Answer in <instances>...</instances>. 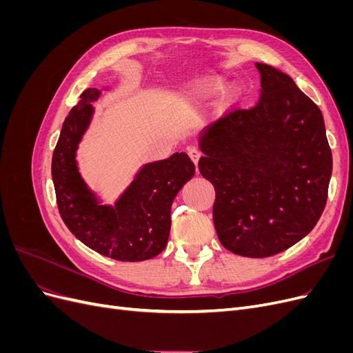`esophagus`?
<instances>
[{"mask_svg":"<svg viewBox=\"0 0 353 353\" xmlns=\"http://www.w3.org/2000/svg\"><path fill=\"white\" fill-rule=\"evenodd\" d=\"M188 156H190L191 160H193V162L197 165L200 157H201V152L199 150L197 147H190V148H188Z\"/></svg>","mask_w":353,"mask_h":353,"instance_id":"34e87169","label":"esophagus"}]
</instances>
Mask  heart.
I'll use <instances>...</instances> for the list:
<instances>
[{
	"label": "heart",
	"instance_id": "b5f03b06",
	"mask_svg": "<svg viewBox=\"0 0 353 353\" xmlns=\"http://www.w3.org/2000/svg\"><path fill=\"white\" fill-rule=\"evenodd\" d=\"M222 88H223V82L219 78H208L205 81H200L196 83L193 95L196 99H206V97H210V95L221 92Z\"/></svg>",
	"mask_w": 353,
	"mask_h": 353
}]
</instances>
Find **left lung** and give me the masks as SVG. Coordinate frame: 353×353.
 I'll list each match as a JSON object with an SVG mask.
<instances>
[{
	"label": "left lung",
	"instance_id": "obj_1",
	"mask_svg": "<svg viewBox=\"0 0 353 353\" xmlns=\"http://www.w3.org/2000/svg\"><path fill=\"white\" fill-rule=\"evenodd\" d=\"M254 65L262 87L258 103L203 130L199 169L215 187L213 223L223 248L266 258L316 225L333 157L318 105L284 72Z\"/></svg>",
	"mask_w": 353,
	"mask_h": 353
}]
</instances>
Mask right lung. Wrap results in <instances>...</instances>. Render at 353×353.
Listing matches in <instances>:
<instances>
[{
	"label": "right lung",
	"instance_id": "1",
	"mask_svg": "<svg viewBox=\"0 0 353 353\" xmlns=\"http://www.w3.org/2000/svg\"><path fill=\"white\" fill-rule=\"evenodd\" d=\"M101 90L81 94L63 123L52 153L51 175L61 219L90 249L122 262L152 259L166 248L170 206L196 168L187 153L145 163L114 206L101 205L79 174L77 150L94 114Z\"/></svg>",
	"mask_w": 353,
	"mask_h": 353
}]
</instances>
